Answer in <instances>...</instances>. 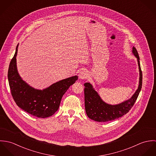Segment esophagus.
Masks as SVG:
<instances>
[{
	"label": "esophagus",
	"mask_w": 156,
	"mask_h": 156,
	"mask_svg": "<svg viewBox=\"0 0 156 156\" xmlns=\"http://www.w3.org/2000/svg\"><path fill=\"white\" fill-rule=\"evenodd\" d=\"M87 76H88V73H87V72L86 71H85V70L82 71L80 73V74H79V78H80V79H86L87 77Z\"/></svg>",
	"instance_id": "obj_1"
}]
</instances>
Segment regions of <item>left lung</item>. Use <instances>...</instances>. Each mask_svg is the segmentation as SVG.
Listing matches in <instances>:
<instances>
[{"mask_svg": "<svg viewBox=\"0 0 156 156\" xmlns=\"http://www.w3.org/2000/svg\"><path fill=\"white\" fill-rule=\"evenodd\" d=\"M132 52L137 60L139 70L138 88L129 100L118 105H111L105 103L90 83L84 84L85 106L87 115L90 119L98 122H108L118 119L128 113L136 101L142 85V73L137 50L133 47Z\"/></svg>", "mask_w": 156, "mask_h": 156, "instance_id": "obj_1", "label": "left lung"}]
</instances>
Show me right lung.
Segmentation results:
<instances>
[{"instance_id": "obj_1", "label": "right lung", "mask_w": 156, "mask_h": 156, "mask_svg": "<svg viewBox=\"0 0 156 156\" xmlns=\"http://www.w3.org/2000/svg\"><path fill=\"white\" fill-rule=\"evenodd\" d=\"M16 53L11 61L8 72V79L11 94L17 105L23 111L38 118H47L53 115L59 109L62 96L69 87L77 80L74 76L61 80L43 89H36L23 80L17 68Z\"/></svg>"}]
</instances>
